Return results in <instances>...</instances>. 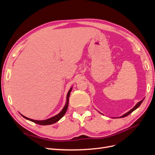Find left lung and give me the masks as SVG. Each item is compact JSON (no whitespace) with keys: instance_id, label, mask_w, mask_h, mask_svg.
I'll return each instance as SVG.
<instances>
[{"instance_id":"1","label":"left lung","mask_w":155,"mask_h":155,"mask_svg":"<svg viewBox=\"0 0 155 155\" xmlns=\"http://www.w3.org/2000/svg\"><path fill=\"white\" fill-rule=\"evenodd\" d=\"M143 100L144 99H143L142 101H139L138 103V104H137V105H136L133 108V109H131V110H130L129 112H127V113H125V114H124L123 116H120V118H124V117H125V116H128L129 114H130V113H131V112H133L134 110H136V109H137V108L140 105H141V104H142V103L143 102Z\"/></svg>"}]
</instances>
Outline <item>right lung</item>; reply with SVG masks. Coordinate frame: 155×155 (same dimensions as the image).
<instances>
[{"mask_svg": "<svg viewBox=\"0 0 155 155\" xmlns=\"http://www.w3.org/2000/svg\"><path fill=\"white\" fill-rule=\"evenodd\" d=\"M72 88H71L69 90L68 94H67V102H66V104H65L64 108L63 109V110L61 111L58 114H57L55 116L51 117V118L47 119V120H32V119H30L28 118H27V117L25 116L22 115V117H24V118L26 120H28L31 121H33V122H34L37 124H39V125H51V124H53L54 123H56L57 121H58L61 118H62V117L66 113V112L67 110L68 109V101H69V96H70V94L71 92L72 91Z\"/></svg>", "mask_w": 155, "mask_h": 155, "instance_id": "add662e5", "label": "right lung"}]
</instances>
